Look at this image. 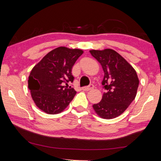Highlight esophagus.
I'll return each instance as SVG.
<instances>
[{
	"label": "esophagus",
	"instance_id": "esophagus-1",
	"mask_svg": "<svg viewBox=\"0 0 161 161\" xmlns=\"http://www.w3.org/2000/svg\"><path fill=\"white\" fill-rule=\"evenodd\" d=\"M93 88H94L93 84H89V85L87 86H83L82 88H81V89L84 91H89V90H92Z\"/></svg>",
	"mask_w": 161,
	"mask_h": 161
}]
</instances>
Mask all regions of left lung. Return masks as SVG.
I'll return each mask as SVG.
<instances>
[{
  "instance_id": "8db88e82",
  "label": "left lung",
  "mask_w": 161,
  "mask_h": 161,
  "mask_svg": "<svg viewBox=\"0 0 161 161\" xmlns=\"http://www.w3.org/2000/svg\"><path fill=\"white\" fill-rule=\"evenodd\" d=\"M102 66V81L106 92L100 102L92 107L103 119H111L121 115L134 100L139 84L137 74L123 57L111 49L90 50Z\"/></svg>"
}]
</instances>
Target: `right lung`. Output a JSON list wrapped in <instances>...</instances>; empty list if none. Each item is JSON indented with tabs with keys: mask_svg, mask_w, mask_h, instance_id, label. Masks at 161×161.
I'll use <instances>...</instances> for the list:
<instances>
[{
	"mask_svg": "<svg viewBox=\"0 0 161 161\" xmlns=\"http://www.w3.org/2000/svg\"><path fill=\"white\" fill-rule=\"evenodd\" d=\"M83 54L79 49L59 47L50 51L32 69L28 89L37 107L49 114L62 112L75 96L72 69Z\"/></svg>",
	"mask_w": 161,
	"mask_h": 161,
	"instance_id": "obj_1",
	"label": "right lung"
}]
</instances>
